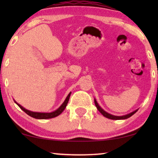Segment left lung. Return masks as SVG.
<instances>
[{"label": "left lung", "mask_w": 158, "mask_h": 158, "mask_svg": "<svg viewBox=\"0 0 158 158\" xmlns=\"http://www.w3.org/2000/svg\"><path fill=\"white\" fill-rule=\"evenodd\" d=\"M94 102H95V105H96V106L97 108V109L99 111L101 112V114H102L103 116H104L105 117H106L108 118H110V119H113V120H120V119H126V118H128L130 117L133 115V114H135L136 112L138 111V109L135 110V111H134L133 112H131V113H129L128 114H127V115H124V116H114V115H112V114H110L109 113H107L106 111H105L103 109H101L100 107V106L98 104V103H97V101L96 99H94Z\"/></svg>", "instance_id": "obj_1"}]
</instances>
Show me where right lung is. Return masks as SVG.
Wrapping results in <instances>:
<instances>
[{
	"instance_id": "add662e5",
	"label": "right lung",
	"mask_w": 158,
	"mask_h": 158,
	"mask_svg": "<svg viewBox=\"0 0 158 158\" xmlns=\"http://www.w3.org/2000/svg\"><path fill=\"white\" fill-rule=\"evenodd\" d=\"M70 94H71V92L68 95V96H67V98H65V100H64L63 103H62V104L58 108L57 110H55V111L50 112V113H40V112L31 111H29V110L26 109L25 108H23V106H21L20 104H19L18 103H16V101H15V103H16V104L18 105L19 107H20V109L21 110H23V111H24L26 114H27L28 115L31 116V117L37 118V119H47V118H52L56 117V116H59L60 114L64 111V109L66 108L67 104H68L69 99H70Z\"/></svg>"
}]
</instances>
